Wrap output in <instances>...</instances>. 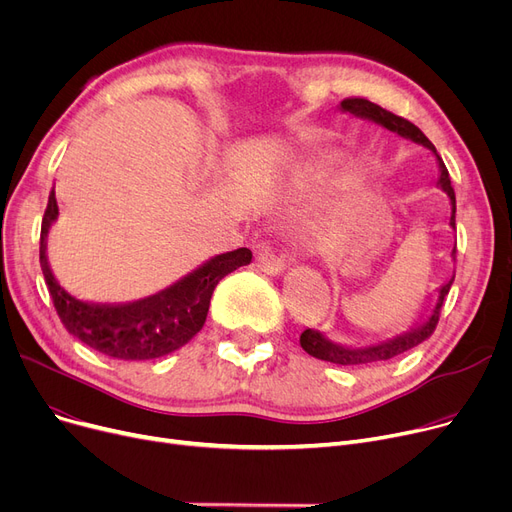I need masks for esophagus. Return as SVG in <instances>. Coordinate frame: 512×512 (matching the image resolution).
I'll list each match as a JSON object with an SVG mask.
<instances>
[{"instance_id":"obj_1","label":"esophagus","mask_w":512,"mask_h":512,"mask_svg":"<svg viewBox=\"0 0 512 512\" xmlns=\"http://www.w3.org/2000/svg\"><path fill=\"white\" fill-rule=\"evenodd\" d=\"M257 265L265 274H278L284 270V257L270 245H257Z\"/></svg>"}]
</instances>
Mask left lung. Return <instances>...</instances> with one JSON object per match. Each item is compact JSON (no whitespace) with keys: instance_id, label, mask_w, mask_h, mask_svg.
<instances>
[{"instance_id":"left-lung-1","label":"left lung","mask_w":512,"mask_h":512,"mask_svg":"<svg viewBox=\"0 0 512 512\" xmlns=\"http://www.w3.org/2000/svg\"><path fill=\"white\" fill-rule=\"evenodd\" d=\"M342 110L344 112H351L355 116H361V118H369L373 122H378L382 126H386L388 130L392 132H398L400 137L405 139H411L415 143H421L425 145L427 149H432L436 153V147L434 143L429 141L425 134L413 124L409 122L407 118L402 116H396L394 112L390 110H384L382 105L373 103L365 97H346L342 103ZM438 157V164H440V180H438V186L444 188V193L450 197V203H452V215H450V226L456 228V222H454V215H456V197H454V188L450 184V176H448V170L444 166L442 157L436 153ZM452 259H456V247L452 249ZM454 282V276L440 288V297H438V303H436V309L434 313L429 315V319L425 321V324L405 336H396L394 340H386V342H380L375 346H365V348H346V346H340V344H334L330 342L324 334L317 332V330H305L301 334V346L303 351L309 353L311 357L315 359H321V361H328V363H336V365H369V363H378V361H388L396 355H402L405 351H409V348L421 344L423 340H427L429 336L434 334L438 321H440V313H442V305H444V299L446 294L450 290Z\"/></svg>"}]
</instances>
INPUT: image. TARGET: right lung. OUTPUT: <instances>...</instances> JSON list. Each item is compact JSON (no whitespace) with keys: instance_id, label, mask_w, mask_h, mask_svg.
<instances>
[{"instance_id":"add662e5","label":"right lung","mask_w":512,"mask_h":512,"mask_svg":"<svg viewBox=\"0 0 512 512\" xmlns=\"http://www.w3.org/2000/svg\"><path fill=\"white\" fill-rule=\"evenodd\" d=\"M58 218V203L49 193L41 222L39 261L64 328L93 351L122 361L166 357L191 340L205 324L211 294L218 282L236 267L251 263L249 249H236L213 257L193 274L153 297L124 305H95L78 301L53 278L45 257L47 232Z\"/></svg>"}]
</instances>
